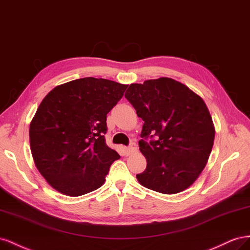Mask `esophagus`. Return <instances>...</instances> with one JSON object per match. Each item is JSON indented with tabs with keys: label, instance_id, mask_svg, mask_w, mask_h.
I'll use <instances>...</instances> for the list:
<instances>
[{
	"label": "esophagus",
	"instance_id": "obj_1",
	"mask_svg": "<svg viewBox=\"0 0 250 250\" xmlns=\"http://www.w3.org/2000/svg\"><path fill=\"white\" fill-rule=\"evenodd\" d=\"M125 151H126L127 155H131V154H133V153H135V152L137 151V146H136V145H135V144H131L130 146H127L125 148Z\"/></svg>",
	"mask_w": 250,
	"mask_h": 250
}]
</instances>
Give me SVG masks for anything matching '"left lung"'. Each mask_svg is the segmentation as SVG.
Segmentation results:
<instances>
[{"label": "left lung", "mask_w": 250, "mask_h": 250, "mask_svg": "<svg viewBox=\"0 0 250 250\" xmlns=\"http://www.w3.org/2000/svg\"><path fill=\"white\" fill-rule=\"evenodd\" d=\"M125 98L145 121L139 149L146 168L136 175L148 189L173 195L189 188L202 173L215 140V125L204 101L169 77L131 83Z\"/></svg>", "instance_id": "1"}]
</instances>
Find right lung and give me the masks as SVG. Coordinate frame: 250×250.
Wrapping results in <instances>:
<instances>
[{
	"label": "right lung",
	"mask_w": 250,
	"mask_h": 250,
	"mask_svg": "<svg viewBox=\"0 0 250 250\" xmlns=\"http://www.w3.org/2000/svg\"><path fill=\"white\" fill-rule=\"evenodd\" d=\"M127 84L84 77L62 83L42 99L29 126L41 175L61 194L78 197L99 188L118 153L105 144L106 114Z\"/></svg>",
	"instance_id": "1"
}]
</instances>
